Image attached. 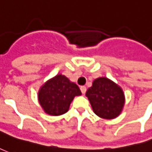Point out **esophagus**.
Listing matches in <instances>:
<instances>
[{
	"label": "esophagus",
	"mask_w": 152,
	"mask_h": 152,
	"mask_svg": "<svg viewBox=\"0 0 152 152\" xmlns=\"http://www.w3.org/2000/svg\"><path fill=\"white\" fill-rule=\"evenodd\" d=\"M80 91H81V93H83V94H85V93H86V87H85V86H81V87H80Z\"/></svg>",
	"instance_id": "34e87169"
}]
</instances>
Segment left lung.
<instances>
[{"mask_svg":"<svg viewBox=\"0 0 152 152\" xmlns=\"http://www.w3.org/2000/svg\"><path fill=\"white\" fill-rule=\"evenodd\" d=\"M93 112L100 118L112 119L122 112L125 97L122 88L105 77L97 78L86 92Z\"/></svg>","mask_w":152,"mask_h":152,"instance_id":"8db88e82","label":"left lung"}]
</instances>
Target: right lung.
<instances>
[{
	"mask_svg": "<svg viewBox=\"0 0 152 152\" xmlns=\"http://www.w3.org/2000/svg\"><path fill=\"white\" fill-rule=\"evenodd\" d=\"M81 95L79 87L62 75L46 82L39 92V101L44 111L58 116L68 110L73 98Z\"/></svg>",
	"mask_w": 152,
	"mask_h": 152,
	"instance_id": "right-lung-1",
	"label": "right lung"
}]
</instances>
